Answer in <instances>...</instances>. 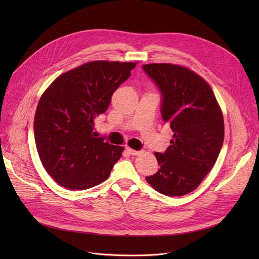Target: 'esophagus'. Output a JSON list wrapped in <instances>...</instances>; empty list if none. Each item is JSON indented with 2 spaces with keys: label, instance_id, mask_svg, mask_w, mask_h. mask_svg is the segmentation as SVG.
I'll return each instance as SVG.
<instances>
[{
  "label": "esophagus",
  "instance_id": "esophagus-1",
  "mask_svg": "<svg viewBox=\"0 0 259 259\" xmlns=\"http://www.w3.org/2000/svg\"><path fill=\"white\" fill-rule=\"evenodd\" d=\"M127 151L129 152V154L131 155H140L142 153V151H137V150H133L131 148H127Z\"/></svg>",
  "mask_w": 259,
  "mask_h": 259
}]
</instances>
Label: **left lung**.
<instances>
[{"instance_id":"1","label":"left lung","mask_w":259,"mask_h":259,"mask_svg":"<svg viewBox=\"0 0 259 259\" xmlns=\"http://www.w3.org/2000/svg\"><path fill=\"white\" fill-rule=\"evenodd\" d=\"M161 94V117L174 132L164 153L155 152L158 171L146 180L157 192L182 196L211 171L224 143V116L207 81L186 67L143 66Z\"/></svg>"}]
</instances>
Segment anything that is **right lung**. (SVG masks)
<instances>
[{"label":"right lung","mask_w":259,"mask_h":259,"mask_svg":"<svg viewBox=\"0 0 259 259\" xmlns=\"http://www.w3.org/2000/svg\"><path fill=\"white\" fill-rule=\"evenodd\" d=\"M135 66L89 62L57 77L40 97L33 124L37 153L62 187L86 190L109 178L124 148L97 138L94 119L107 110Z\"/></svg>","instance_id":"right-lung-1"}]
</instances>
